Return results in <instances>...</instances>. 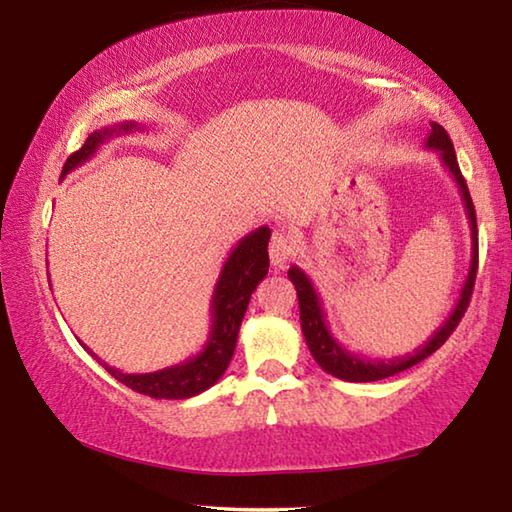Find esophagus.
Here are the masks:
<instances>
[{"instance_id": "esophagus-1", "label": "esophagus", "mask_w": 512, "mask_h": 512, "mask_svg": "<svg viewBox=\"0 0 512 512\" xmlns=\"http://www.w3.org/2000/svg\"><path fill=\"white\" fill-rule=\"evenodd\" d=\"M293 253H296V241L291 239L289 232L275 230L271 237V244H268V257H271V264L284 266L289 262Z\"/></svg>"}]
</instances>
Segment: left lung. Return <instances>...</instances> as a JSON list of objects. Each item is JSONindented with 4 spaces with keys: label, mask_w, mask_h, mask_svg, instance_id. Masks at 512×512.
<instances>
[{
    "label": "left lung",
    "mask_w": 512,
    "mask_h": 512,
    "mask_svg": "<svg viewBox=\"0 0 512 512\" xmlns=\"http://www.w3.org/2000/svg\"><path fill=\"white\" fill-rule=\"evenodd\" d=\"M424 149L436 153L440 162H443V167L449 171V176L456 180L458 192H461L463 205H465L467 221H470V237H472L470 271H467V277L463 282L461 296H458L452 314H449L445 318V323L440 325L427 341H424V345L415 348L413 352L402 354V357H393V359H370V357H363V354L350 352L345 345H341L334 339L332 329H329L327 320H325L323 302H320V296L316 293L314 284H311L307 273L298 266L289 268V280L293 282V287H296V291H298L300 325H302V334H305V341H307L311 357L316 359L318 366L325 372H329V375L339 377L343 381H379V379L393 377V375H397V372H402L406 368L415 366V363H420L422 359H427L429 354L436 352L440 345L449 339V334H452L456 325L461 323L465 309H467V305H470V296H472L474 280H476V264H479V235H476V214H474L472 196H470V192H467V185H465L461 169H458L454 144H452V140H449L445 128L436 124V121H431V131H429L427 142H424Z\"/></svg>",
    "instance_id": "1"
}]
</instances>
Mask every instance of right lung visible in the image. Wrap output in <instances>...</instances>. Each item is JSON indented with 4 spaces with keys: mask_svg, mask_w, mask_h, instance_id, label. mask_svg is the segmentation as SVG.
<instances>
[{
    "mask_svg": "<svg viewBox=\"0 0 512 512\" xmlns=\"http://www.w3.org/2000/svg\"><path fill=\"white\" fill-rule=\"evenodd\" d=\"M144 128L146 126L137 124V121H121V124H112L101 128V131L90 133L81 149L69 155L60 178H65L69 171L88 162L115 135L144 131ZM268 239H271V230L262 225V228L250 232L230 250L212 293L210 334H207L203 350L194 354V357L176 363V366L155 372H142V375L133 372L131 375V372H121L119 368L108 366L90 348H85L83 343L81 345L121 384H126L142 395L155 397V400H187V397L207 391L228 370L232 354H235L237 348L239 327L246 316L250 296H253L257 284L268 273Z\"/></svg>",
    "mask_w": 512,
    "mask_h": 512,
    "instance_id": "add662e5",
    "label": "right lung"
}]
</instances>
